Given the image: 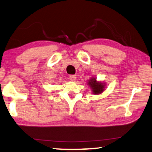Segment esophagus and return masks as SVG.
I'll return each mask as SVG.
<instances>
[{
	"mask_svg": "<svg viewBox=\"0 0 152 152\" xmlns=\"http://www.w3.org/2000/svg\"><path fill=\"white\" fill-rule=\"evenodd\" d=\"M76 78H77L76 75H69V79H70L71 81H75Z\"/></svg>",
	"mask_w": 152,
	"mask_h": 152,
	"instance_id": "obj_1",
	"label": "esophagus"
}]
</instances>
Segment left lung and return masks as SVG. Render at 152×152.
Returning <instances> with one entry per match:
<instances>
[{
  "instance_id": "obj_1",
  "label": "left lung",
  "mask_w": 152,
  "mask_h": 152,
  "mask_svg": "<svg viewBox=\"0 0 152 152\" xmlns=\"http://www.w3.org/2000/svg\"><path fill=\"white\" fill-rule=\"evenodd\" d=\"M88 84L92 89L93 94H99L102 92L104 88V85L102 83L96 81V79H91L89 81Z\"/></svg>"
}]
</instances>
